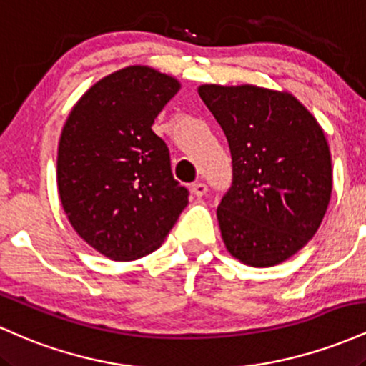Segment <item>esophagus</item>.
<instances>
[{"label":"esophagus","instance_id":"34e87169","mask_svg":"<svg viewBox=\"0 0 366 366\" xmlns=\"http://www.w3.org/2000/svg\"><path fill=\"white\" fill-rule=\"evenodd\" d=\"M191 192L196 197H201V196H204L208 192V186L204 182H196V184H192V186H191Z\"/></svg>","mask_w":366,"mask_h":366}]
</instances>
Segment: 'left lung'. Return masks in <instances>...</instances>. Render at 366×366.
Segmentation results:
<instances>
[{
    "instance_id": "1",
    "label": "left lung",
    "mask_w": 366,
    "mask_h": 366,
    "mask_svg": "<svg viewBox=\"0 0 366 366\" xmlns=\"http://www.w3.org/2000/svg\"><path fill=\"white\" fill-rule=\"evenodd\" d=\"M232 157V186L217 217L225 247L249 267H274L315 236L330 201L325 134L289 92L199 86Z\"/></svg>"
}]
</instances>
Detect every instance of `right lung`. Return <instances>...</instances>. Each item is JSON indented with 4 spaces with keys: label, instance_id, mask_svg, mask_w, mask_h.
<instances>
[{
    "label": "right lung",
    "instance_id": "1",
    "mask_svg": "<svg viewBox=\"0 0 366 366\" xmlns=\"http://www.w3.org/2000/svg\"><path fill=\"white\" fill-rule=\"evenodd\" d=\"M179 89L170 75L127 66L96 82L63 125L61 207L75 232L115 262L158 249L189 203L165 141L151 129Z\"/></svg>",
    "mask_w": 366,
    "mask_h": 366
}]
</instances>
